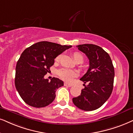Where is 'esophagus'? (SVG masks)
<instances>
[{
	"label": "esophagus",
	"mask_w": 133,
	"mask_h": 133,
	"mask_svg": "<svg viewBox=\"0 0 133 133\" xmlns=\"http://www.w3.org/2000/svg\"><path fill=\"white\" fill-rule=\"evenodd\" d=\"M64 86H65V87H72V85H71V84H69L68 83H64Z\"/></svg>",
	"instance_id": "1"
}]
</instances>
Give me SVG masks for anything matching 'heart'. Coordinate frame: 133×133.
<instances>
[{
  "mask_svg": "<svg viewBox=\"0 0 133 133\" xmlns=\"http://www.w3.org/2000/svg\"><path fill=\"white\" fill-rule=\"evenodd\" d=\"M61 55H59L55 58V61L58 62L59 61L60 59L61 58ZM73 57L75 61L76 62H82L83 61V56L79 52H74L73 53ZM58 74L59 77L61 78L62 80H64L65 82H70L72 78L76 77L77 73L74 70L69 69L68 68H62L58 71Z\"/></svg>",
  "mask_w": 133,
  "mask_h": 133,
  "instance_id": "b5f03b06",
  "label": "heart"
}]
</instances>
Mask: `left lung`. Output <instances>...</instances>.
I'll list each match as a JSON object with an SVG mask.
<instances>
[{"instance_id": "obj_1", "label": "left lung", "mask_w": 133, "mask_h": 133, "mask_svg": "<svg viewBox=\"0 0 133 133\" xmlns=\"http://www.w3.org/2000/svg\"><path fill=\"white\" fill-rule=\"evenodd\" d=\"M85 53L90 62L87 73L80 78L85 85L81 94L74 97L75 106L85 111H91L99 108L111 95L115 75L112 61L108 53L101 47L93 44L77 46Z\"/></svg>"}]
</instances>
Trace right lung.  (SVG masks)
I'll return each mask as SVG.
<instances>
[{"mask_svg":"<svg viewBox=\"0 0 133 133\" xmlns=\"http://www.w3.org/2000/svg\"><path fill=\"white\" fill-rule=\"evenodd\" d=\"M71 46L42 41L31 45L22 53L16 64L15 84L27 104L40 108L54 101L56 89L63 87L64 82L55 77L49 81L44 76L50 72L56 56Z\"/></svg>","mask_w":133,"mask_h":133,"instance_id":"obj_1","label":"right lung"}]
</instances>
